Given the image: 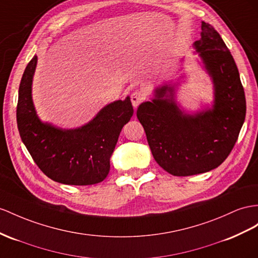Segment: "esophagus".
Here are the masks:
<instances>
[{
    "label": "esophagus",
    "instance_id": "obj_1",
    "mask_svg": "<svg viewBox=\"0 0 258 258\" xmlns=\"http://www.w3.org/2000/svg\"><path fill=\"white\" fill-rule=\"evenodd\" d=\"M145 98H146V95H145V92L143 90L137 89V90L132 92L131 100H132V104H133V107L134 108L138 107V104H140L143 100H145Z\"/></svg>",
    "mask_w": 258,
    "mask_h": 258
}]
</instances>
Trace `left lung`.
<instances>
[{
  "label": "left lung",
  "instance_id": "1",
  "mask_svg": "<svg viewBox=\"0 0 258 258\" xmlns=\"http://www.w3.org/2000/svg\"><path fill=\"white\" fill-rule=\"evenodd\" d=\"M201 36L194 47L213 79V108L185 113L176 104L174 86L164 85L136 112L155 160L175 176L219 167L233 149L245 120V94L233 56L210 24L202 22Z\"/></svg>",
  "mask_w": 258,
  "mask_h": 258
}]
</instances>
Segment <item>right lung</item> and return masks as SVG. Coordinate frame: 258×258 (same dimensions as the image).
I'll return each instance as SVG.
<instances>
[{"mask_svg":"<svg viewBox=\"0 0 258 258\" xmlns=\"http://www.w3.org/2000/svg\"><path fill=\"white\" fill-rule=\"evenodd\" d=\"M37 55L26 66L18 90L16 110L19 135L42 172L58 183L92 185L110 171V158L123 126L134 113L130 97L105 105L90 122L74 130L43 123L31 97Z\"/></svg>","mask_w":258,"mask_h":258,"instance_id":"add662e5","label":"right lung"}]
</instances>
